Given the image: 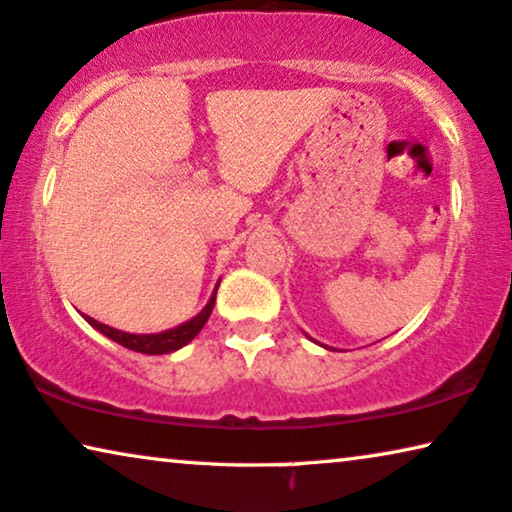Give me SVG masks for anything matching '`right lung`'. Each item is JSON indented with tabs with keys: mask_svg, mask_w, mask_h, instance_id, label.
Masks as SVG:
<instances>
[{
	"mask_svg": "<svg viewBox=\"0 0 512 512\" xmlns=\"http://www.w3.org/2000/svg\"><path fill=\"white\" fill-rule=\"evenodd\" d=\"M215 292H218V290H215ZM215 292H213L211 301H208L206 308L197 315V318L183 322V325L176 327V329L162 331V334H125V331H118V329H113L109 325H102V322L92 320L90 315H85V320H88L95 329L102 331L104 336H109L111 341L120 343L122 348H129L134 352H143V355H164V352H174L178 348H183V345L190 343L192 338L199 334L201 327L206 325L208 315H211V311H213Z\"/></svg>",
	"mask_w": 512,
	"mask_h": 512,
	"instance_id": "right-lung-1",
	"label": "right lung"
}]
</instances>
